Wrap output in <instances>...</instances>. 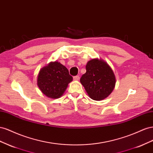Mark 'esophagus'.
<instances>
[{"instance_id": "obj_1", "label": "esophagus", "mask_w": 153, "mask_h": 153, "mask_svg": "<svg viewBox=\"0 0 153 153\" xmlns=\"http://www.w3.org/2000/svg\"><path fill=\"white\" fill-rule=\"evenodd\" d=\"M74 80H79V76H74Z\"/></svg>"}]
</instances>
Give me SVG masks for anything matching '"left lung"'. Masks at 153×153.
<instances>
[{
    "label": "left lung",
    "mask_w": 153,
    "mask_h": 153,
    "mask_svg": "<svg viewBox=\"0 0 153 153\" xmlns=\"http://www.w3.org/2000/svg\"><path fill=\"white\" fill-rule=\"evenodd\" d=\"M86 70L80 82L89 97L95 101L107 97L114 89L116 82L110 67L101 59H93L87 63Z\"/></svg>",
    "instance_id": "left-lung-1"
}]
</instances>
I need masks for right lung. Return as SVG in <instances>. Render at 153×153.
<instances>
[{"instance_id":"add662e5","label":"right lung","mask_w":153,"mask_h":153,"mask_svg":"<svg viewBox=\"0 0 153 153\" xmlns=\"http://www.w3.org/2000/svg\"><path fill=\"white\" fill-rule=\"evenodd\" d=\"M73 79L68 69L57 62L43 67L38 74L39 88L48 97L56 99L63 95L68 84Z\"/></svg>"}]
</instances>
